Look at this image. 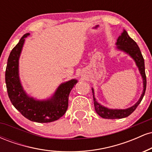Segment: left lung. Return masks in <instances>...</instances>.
I'll return each mask as SVG.
<instances>
[{"mask_svg":"<svg viewBox=\"0 0 152 152\" xmlns=\"http://www.w3.org/2000/svg\"><path fill=\"white\" fill-rule=\"evenodd\" d=\"M117 48L121 50H124L126 53H129L131 56L136 61V64L138 67L139 70L140 71L143 78V82H144V91L142 96L138 101V102L135 105H134L132 107L129 108L127 109H109L107 108L104 107L102 105L98 104L96 99L94 98V90L92 88V93L94 96V107H95L96 112L98 114L99 116H102V118H108V119H115V118H122L129 116L131 114L134 112V110L137 108L139 104L142 102L143 97H144V94L146 91V76L145 73V66H144V60L143 58V56L139 49V46L137 44V43L134 41L132 38H131L129 36L127 32L125 30H124V32L122 33L121 36L118 38L117 42Z\"/></svg>","mask_w":152,"mask_h":152,"instance_id":"1","label":"left lung"}]
</instances>
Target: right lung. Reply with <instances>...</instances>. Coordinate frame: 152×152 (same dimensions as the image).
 <instances>
[{"label": "right lung", "instance_id": "add662e5", "mask_svg": "<svg viewBox=\"0 0 152 152\" xmlns=\"http://www.w3.org/2000/svg\"><path fill=\"white\" fill-rule=\"evenodd\" d=\"M28 35L26 34L22 36L8 58L5 76L8 97L15 109L31 121L48 123L56 121L66 113L69 105V94L77 81L73 79L62 83L53 96L48 100L40 102L28 96L19 80L18 59L25 41L24 38Z\"/></svg>", "mask_w": 152, "mask_h": 152}]
</instances>
